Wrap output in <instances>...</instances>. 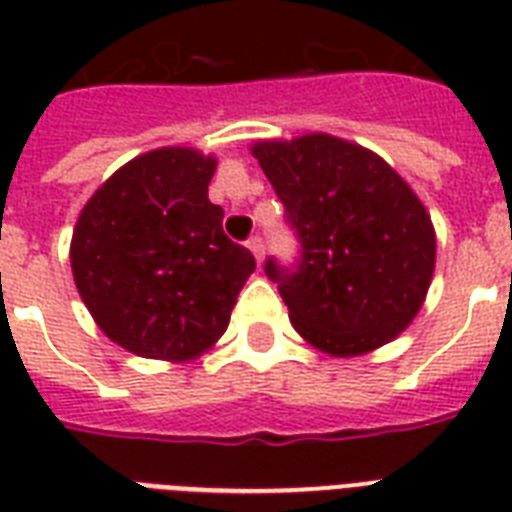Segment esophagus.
I'll use <instances>...</instances> for the list:
<instances>
[{
  "instance_id": "obj_1",
  "label": "esophagus",
  "mask_w": 512,
  "mask_h": 512,
  "mask_svg": "<svg viewBox=\"0 0 512 512\" xmlns=\"http://www.w3.org/2000/svg\"><path fill=\"white\" fill-rule=\"evenodd\" d=\"M247 247H249V252L255 255L257 265H263V257H265V244H263V239H260V236H252V239L247 241Z\"/></svg>"
}]
</instances>
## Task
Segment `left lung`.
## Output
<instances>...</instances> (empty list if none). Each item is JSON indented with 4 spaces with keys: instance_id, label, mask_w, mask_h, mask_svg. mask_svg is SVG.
I'll return each instance as SVG.
<instances>
[{
    "instance_id": "8db88e82",
    "label": "left lung",
    "mask_w": 512,
    "mask_h": 512,
    "mask_svg": "<svg viewBox=\"0 0 512 512\" xmlns=\"http://www.w3.org/2000/svg\"><path fill=\"white\" fill-rule=\"evenodd\" d=\"M303 244L300 265L265 263L297 335L350 358L396 340L436 271V231L417 193L369 148L308 132L252 146Z\"/></svg>"
}]
</instances>
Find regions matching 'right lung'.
Segmentation results:
<instances>
[{"label": "right lung", "mask_w": 512, "mask_h": 512, "mask_svg": "<svg viewBox=\"0 0 512 512\" xmlns=\"http://www.w3.org/2000/svg\"><path fill=\"white\" fill-rule=\"evenodd\" d=\"M215 156L154 148L108 177L71 236V271L100 332L135 356L191 361L228 329L255 257L207 196Z\"/></svg>", "instance_id": "1"}]
</instances>
